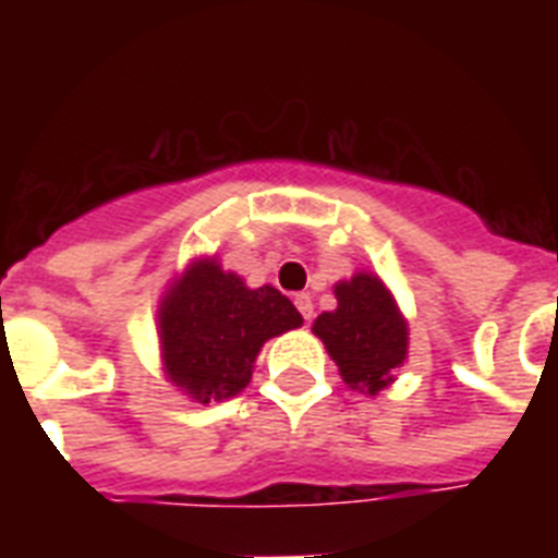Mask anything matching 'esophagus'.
<instances>
[{"label": "esophagus", "instance_id": "esophagus-1", "mask_svg": "<svg viewBox=\"0 0 558 558\" xmlns=\"http://www.w3.org/2000/svg\"><path fill=\"white\" fill-rule=\"evenodd\" d=\"M295 306H298V313L304 315L306 322H313V298H310V292H298Z\"/></svg>", "mask_w": 558, "mask_h": 558}]
</instances>
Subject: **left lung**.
Segmentation results:
<instances>
[{"instance_id":"left-lung-1","label":"left lung","mask_w":558,"mask_h":558,"mask_svg":"<svg viewBox=\"0 0 558 558\" xmlns=\"http://www.w3.org/2000/svg\"><path fill=\"white\" fill-rule=\"evenodd\" d=\"M336 310L315 318L313 332L339 367L350 390L376 397L393 385V373L408 359V322L385 280L373 271H356L339 280Z\"/></svg>"}]
</instances>
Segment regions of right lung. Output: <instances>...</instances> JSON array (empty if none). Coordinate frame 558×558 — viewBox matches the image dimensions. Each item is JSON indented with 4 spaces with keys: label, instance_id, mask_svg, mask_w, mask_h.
<instances>
[{
    "label": "right lung",
    "instance_id": "right-lung-1",
    "mask_svg": "<svg viewBox=\"0 0 558 558\" xmlns=\"http://www.w3.org/2000/svg\"><path fill=\"white\" fill-rule=\"evenodd\" d=\"M304 318L275 287L252 289L217 254L193 257L156 310L165 379L193 402H222L252 381L263 344Z\"/></svg>",
    "mask_w": 558,
    "mask_h": 558
}]
</instances>
